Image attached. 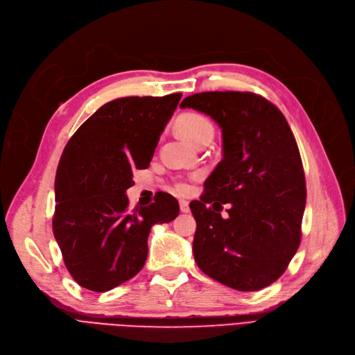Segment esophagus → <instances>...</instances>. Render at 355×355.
<instances>
[{
    "instance_id": "1",
    "label": "esophagus",
    "mask_w": 355,
    "mask_h": 355,
    "mask_svg": "<svg viewBox=\"0 0 355 355\" xmlns=\"http://www.w3.org/2000/svg\"><path fill=\"white\" fill-rule=\"evenodd\" d=\"M179 207H180V211L184 212V214L191 211V209H189V202L184 200V199H180V200H179Z\"/></svg>"
}]
</instances>
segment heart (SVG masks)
<instances>
[{"label":"heart","instance_id":"heart-1","mask_svg":"<svg viewBox=\"0 0 355 355\" xmlns=\"http://www.w3.org/2000/svg\"><path fill=\"white\" fill-rule=\"evenodd\" d=\"M176 128L180 136H183L195 146L205 137L214 136V125L211 120L199 112H188L180 115L176 121ZM175 188L178 192H187L188 184L184 182H178Z\"/></svg>","mask_w":355,"mask_h":355}]
</instances>
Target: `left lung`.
<instances>
[{"label":"left lung","instance_id":"obj_1","mask_svg":"<svg viewBox=\"0 0 355 355\" xmlns=\"http://www.w3.org/2000/svg\"><path fill=\"white\" fill-rule=\"evenodd\" d=\"M180 108L209 115L223 132V160L189 205L196 264L228 288L260 291L284 273L302 239L306 183L293 132L282 111L254 92H200Z\"/></svg>","mask_w":355,"mask_h":355}]
</instances>
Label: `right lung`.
<instances>
[{
  "mask_svg": "<svg viewBox=\"0 0 355 355\" xmlns=\"http://www.w3.org/2000/svg\"><path fill=\"white\" fill-rule=\"evenodd\" d=\"M182 94L125 96L107 103L64 146L55 179L53 234L73 280L107 292L136 276L147 259L155 224L179 215L178 200L160 193L130 209L132 171L146 168Z\"/></svg>",
  "mask_w": 355,
  "mask_h": 355,
  "instance_id": "add662e5",
  "label": "right lung"
}]
</instances>
